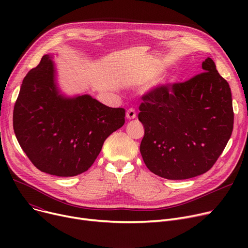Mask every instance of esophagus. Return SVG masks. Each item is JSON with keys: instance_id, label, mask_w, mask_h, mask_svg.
Segmentation results:
<instances>
[{"instance_id": "esophagus-1", "label": "esophagus", "mask_w": 248, "mask_h": 248, "mask_svg": "<svg viewBox=\"0 0 248 248\" xmlns=\"http://www.w3.org/2000/svg\"><path fill=\"white\" fill-rule=\"evenodd\" d=\"M125 116H126L127 120H134L135 117L137 116V112H136L135 108H129V109H127V111H126V113H125Z\"/></svg>"}]
</instances>
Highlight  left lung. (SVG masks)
<instances>
[{
    "label": "left lung",
    "instance_id": "1",
    "mask_svg": "<svg viewBox=\"0 0 248 248\" xmlns=\"http://www.w3.org/2000/svg\"><path fill=\"white\" fill-rule=\"evenodd\" d=\"M190 80L159 85L142 96L139 121L145 127L140 151L154 174L184 180L209 171L231 137V90L214 61Z\"/></svg>",
    "mask_w": 248,
    "mask_h": 248
}]
</instances>
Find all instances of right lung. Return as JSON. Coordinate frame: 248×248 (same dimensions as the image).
<instances>
[{"instance_id":"right-lung-1","label":"right lung","mask_w":248,"mask_h":248,"mask_svg":"<svg viewBox=\"0 0 248 248\" xmlns=\"http://www.w3.org/2000/svg\"><path fill=\"white\" fill-rule=\"evenodd\" d=\"M124 108H108L89 94H62L52 55L46 54L23 79L13 126L37 169L72 177L94 163L104 140L124 125Z\"/></svg>"}]
</instances>
